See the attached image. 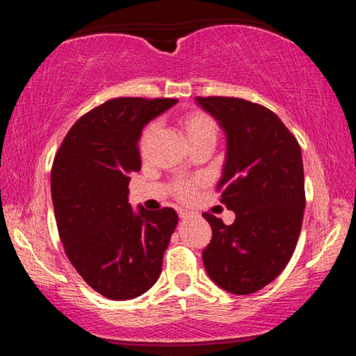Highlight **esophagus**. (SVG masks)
<instances>
[{
    "instance_id": "obj_1",
    "label": "esophagus",
    "mask_w": 356,
    "mask_h": 356,
    "mask_svg": "<svg viewBox=\"0 0 356 356\" xmlns=\"http://www.w3.org/2000/svg\"><path fill=\"white\" fill-rule=\"evenodd\" d=\"M179 216L180 218H188V216H191V213L186 212V210H179Z\"/></svg>"
}]
</instances>
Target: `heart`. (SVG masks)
<instances>
[{
  "instance_id": "heart-1",
  "label": "heart",
  "mask_w": 356,
  "mask_h": 356,
  "mask_svg": "<svg viewBox=\"0 0 356 356\" xmlns=\"http://www.w3.org/2000/svg\"><path fill=\"white\" fill-rule=\"evenodd\" d=\"M180 124L186 134V138L191 143V146H196V144L206 143V141H213L216 140V135H218V124L216 120L210 116L209 113L201 111V110H191L186 111L182 118H180ZM159 131V122L152 120L149 122L146 127H144L141 138H140V149L141 152H146L149 149L150 143ZM200 185V180H176L172 184V193L179 197L180 201H190L193 195H195L196 186Z\"/></svg>"
}]
</instances>
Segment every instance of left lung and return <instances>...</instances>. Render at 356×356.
Here are the masks:
<instances>
[{"label":"left lung","mask_w":356,"mask_h":356,"mask_svg":"<svg viewBox=\"0 0 356 356\" xmlns=\"http://www.w3.org/2000/svg\"><path fill=\"white\" fill-rule=\"evenodd\" d=\"M227 138L220 201L236 212L226 226L202 213L212 240L202 262L216 286L236 295L261 291L278 276L295 251L303 222L305 172L301 149L276 114L236 97H196Z\"/></svg>","instance_id":"1"}]
</instances>
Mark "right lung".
<instances>
[{"label": "right lung", "instance_id": "right-lung-1", "mask_svg": "<svg viewBox=\"0 0 356 356\" xmlns=\"http://www.w3.org/2000/svg\"><path fill=\"white\" fill-rule=\"evenodd\" d=\"M176 99L118 97L72 125L51 166V200L70 264L110 300L140 297L161 273L177 225L171 207L131 210L127 195L141 170V130Z\"/></svg>", "mask_w": 356, "mask_h": 356}]
</instances>
